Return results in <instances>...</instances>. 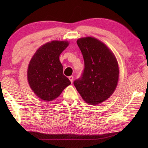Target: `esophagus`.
<instances>
[{
  "label": "esophagus",
  "mask_w": 148,
  "mask_h": 148,
  "mask_svg": "<svg viewBox=\"0 0 148 148\" xmlns=\"http://www.w3.org/2000/svg\"><path fill=\"white\" fill-rule=\"evenodd\" d=\"M69 80L71 81V82L72 83H73V79H74V77L72 76H69Z\"/></svg>",
  "instance_id": "1"
}]
</instances>
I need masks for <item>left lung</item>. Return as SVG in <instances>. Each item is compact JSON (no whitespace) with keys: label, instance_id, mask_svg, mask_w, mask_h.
Returning a JSON list of instances; mask_svg holds the SVG:
<instances>
[{"label":"left lung","instance_id":"1","mask_svg":"<svg viewBox=\"0 0 148 148\" xmlns=\"http://www.w3.org/2000/svg\"><path fill=\"white\" fill-rule=\"evenodd\" d=\"M84 58V69L74 84L83 99L91 105H97L114 93L119 77L118 62L107 46L94 37L77 40Z\"/></svg>","mask_w":148,"mask_h":148}]
</instances>
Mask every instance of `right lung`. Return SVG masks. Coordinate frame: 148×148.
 Wrapping results in <instances>:
<instances>
[{"instance_id": "add662e5", "label": "right lung", "mask_w": 148, "mask_h": 148, "mask_svg": "<svg viewBox=\"0 0 148 148\" xmlns=\"http://www.w3.org/2000/svg\"><path fill=\"white\" fill-rule=\"evenodd\" d=\"M69 42L53 40L40 46L29 63L27 78L36 95L45 101H51L71 84L63 74L59 56Z\"/></svg>"}]
</instances>
